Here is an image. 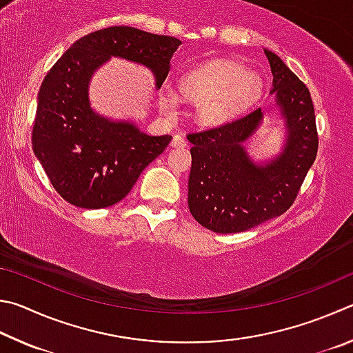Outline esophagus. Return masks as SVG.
I'll use <instances>...</instances> for the list:
<instances>
[{
    "instance_id": "esophagus-1",
    "label": "esophagus",
    "mask_w": 353,
    "mask_h": 353,
    "mask_svg": "<svg viewBox=\"0 0 353 353\" xmlns=\"http://www.w3.org/2000/svg\"><path fill=\"white\" fill-rule=\"evenodd\" d=\"M170 145H172L173 148H183V147L188 145V142H186V139L183 138L181 134H175V136H173L172 142H170Z\"/></svg>"
}]
</instances>
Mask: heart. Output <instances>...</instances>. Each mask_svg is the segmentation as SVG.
I'll use <instances>...</instances> for the list:
<instances>
[{
    "mask_svg": "<svg viewBox=\"0 0 353 353\" xmlns=\"http://www.w3.org/2000/svg\"><path fill=\"white\" fill-rule=\"evenodd\" d=\"M262 79L243 65L214 60L186 71L180 79L181 96L195 103L196 121L203 125H219L251 107L262 94ZM180 97L172 88L159 94V107L175 113Z\"/></svg>",
    "mask_w": 353,
    "mask_h": 353,
    "instance_id": "obj_1",
    "label": "heart"
}]
</instances>
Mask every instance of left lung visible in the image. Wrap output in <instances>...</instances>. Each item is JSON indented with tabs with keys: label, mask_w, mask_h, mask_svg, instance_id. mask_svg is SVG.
<instances>
[{
	"label": "left lung",
	"mask_w": 353,
	"mask_h": 353,
	"mask_svg": "<svg viewBox=\"0 0 353 353\" xmlns=\"http://www.w3.org/2000/svg\"><path fill=\"white\" fill-rule=\"evenodd\" d=\"M265 55L273 74L271 108H257L221 127L188 134L192 144L189 211L201 226L219 234L248 231L285 212L318 153L310 91L279 55L270 49ZM274 110L286 132L281 150L270 159H252L244 142L263 116Z\"/></svg>",
	"instance_id": "1"
}]
</instances>
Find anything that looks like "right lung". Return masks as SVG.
<instances>
[{
	"label": "right lung",
	"mask_w": 353,
	"mask_h": 353,
	"mask_svg": "<svg viewBox=\"0 0 353 353\" xmlns=\"http://www.w3.org/2000/svg\"><path fill=\"white\" fill-rule=\"evenodd\" d=\"M181 41L113 26L79 39L46 74L37 99L32 148L60 196L83 209H102L125 196L172 136H150L133 121L111 119L91 107L90 83L111 57L150 70L154 88L170 71Z\"/></svg>",
	"instance_id": "add662e5"
}]
</instances>
